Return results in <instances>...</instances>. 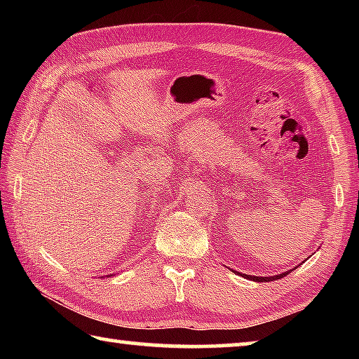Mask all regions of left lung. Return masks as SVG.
Here are the masks:
<instances>
[{"label":"left lung","instance_id":"left-lung-1","mask_svg":"<svg viewBox=\"0 0 359 359\" xmlns=\"http://www.w3.org/2000/svg\"><path fill=\"white\" fill-rule=\"evenodd\" d=\"M288 274H290V271L283 272V274L272 276V277H255V276H247V274H241V276H242V277H245V278H248V280H253V282H272V280H276V278H282V277L288 276Z\"/></svg>","mask_w":359,"mask_h":359}]
</instances>
